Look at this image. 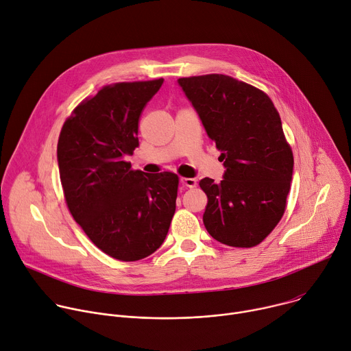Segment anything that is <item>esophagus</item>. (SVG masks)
Masks as SVG:
<instances>
[{
    "label": "esophagus",
    "mask_w": 351,
    "mask_h": 351,
    "mask_svg": "<svg viewBox=\"0 0 351 351\" xmlns=\"http://www.w3.org/2000/svg\"><path fill=\"white\" fill-rule=\"evenodd\" d=\"M180 183L184 186V187H189V189H193L197 186V180L193 179V178H182L180 179Z\"/></svg>",
    "instance_id": "1"
}]
</instances>
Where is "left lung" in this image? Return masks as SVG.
I'll use <instances>...</instances> for the list:
<instances>
[{
    "mask_svg": "<svg viewBox=\"0 0 351 351\" xmlns=\"http://www.w3.org/2000/svg\"><path fill=\"white\" fill-rule=\"evenodd\" d=\"M179 84L221 152L223 180H199L208 233L230 247H254L286 210L293 152L279 112L263 90L228 75L180 77Z\"/></svg>",
    "mask_w": 351,
    "mask_h": 351,
    "instance_id": "obj_1",
    "label": "left lung"
}]
</instances>
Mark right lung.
Instances as JSON below:
<instances>
[{
	"instance_id": "right-lung-1",
	"label": "right lung",
	"mask_w": 351,
	"mask_h": 351,
	"mask_svg": "<svg viewBox=\"0 0 351 351\" xmlns=\"http://www.w3.org/2000/svg\"><path fill=\"white\" fill-rule=\"evenodd\" d=\"M164 79L104 86L66 118L57 157L65 202L107 256L137 261L164 243L176 208L179 176L144 173L125 161L138 145V119Z\"/></svg>"
}]
</instances>
